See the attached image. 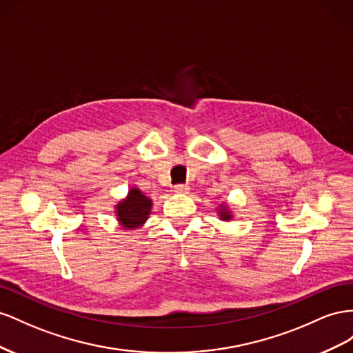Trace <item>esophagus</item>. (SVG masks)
Here are the masks:
<instances>
[{
	"mask_svg": "<svg viewBox=\"0 0 353 353\" xmlns=\"http://www.w3.org/2000/svg\"><path fill=\"white\" fill-rule=\"evenodd\" d=\"M174 192L176 194H188L189 192V186L188 185H176L174 186Z\"/></svg>",
	"mask_w": 353,
	"mask_h": 353,
	"instance_id": "obj_1",
	"label": "esophagus"
}]
</instances>
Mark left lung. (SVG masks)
<instances>
[{
	"instance_id": "obj_1",
	"label": "left lung",
	"mask_w": 353,
	"mask_h": 353,
	"mask_svg": "<svg viewBox=\"0 0 353 353\" xmlns=\"http://www.w3.org/2000/svg\"><path fill=\"white\" fill-rule=\"evenodd\" d=\"M217 211H219V217L221 220H230V219H232V213H230L229 208L226 205H220Z\"/></svg>"
}]
</instances>
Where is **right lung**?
<instances>
[{"label": "right lung", "instance_id": "obj_1", "mask_svg": "<svg viewBox=\"0 0 353 353\" xmlns=\"http://www.w3.org/2000/svg\"><path fill=\"white\" fill-rule=\"evenodd\" d=\"M150 210H152V199L148 198L137 188L130 189L128 195L115 205L119 225L128 230L143 226L150 214Z\"/></svg>", "mask_w": 353, "mask_h": 353}]
</instances>
